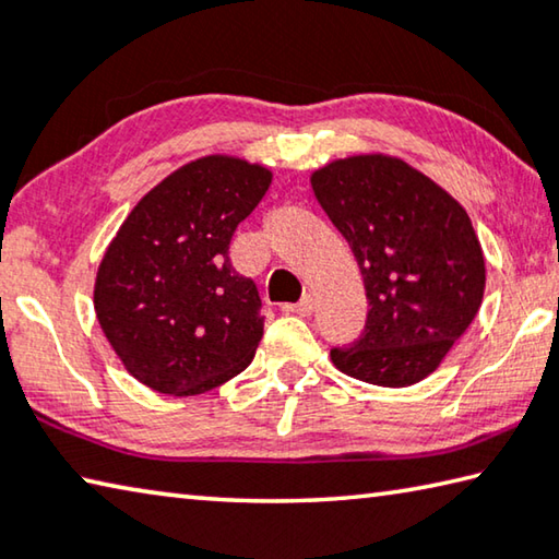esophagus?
Returning a JSON list of instances; mask_svg holds the SVG:
<instances>
[{
	"label": "esophagus",
	"mask_w": 559,
	"mask_h": 559,
	"mask_svg": "<svg viewBox=\"0 0 559 559\" xmlns=\"http://www.w3.org/2000/svg\"><path fill=\"white\" fill-rule=\"evenodd\" d=\"M313 298L310 296H302L298 302H286V306H283V310H286V313H296V316H310L313 313Z\"/></svg>",
	"instance_id": "esophagus-1"
}]
</instances>
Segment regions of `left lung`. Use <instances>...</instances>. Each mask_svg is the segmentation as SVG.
<instances>
[{
  "label": "left lung",
  "instance_id": "1",
  "mask_svg": "<svg viewBox=\"0 0 559 559\" xmlns=\"http://www.w3.org/2000/svg\"><path fill=\"white\" fill-rule=\"evenodd\" d=\"M310 185L355 253L370 306L355 343L330 349L333 365L380 386L424 380L484 300V251L466 210L386 155L335 159Z\"/></svg>",
  "mask_w": 559,
  "mask_h": 559
}]
</instances>
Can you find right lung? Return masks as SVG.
Instances as JSON below:
<instances>
[{
	"mask_svg": "<svg viewBox=\"0 0 559 559\" xmlns=\"http://www.w3.org/2000/svg\"><path fill=\"white\" fill-rule=\"evenodd\" d=\"M271 173L210 155L138 202L100 261L93 306L126 370L159 394L192 396L243 372L263 335L259 288L229 243Z\"/></svg>",
	"mask_w": 559,
	"mask_h": 559,
	"instance_id": "add662e5",
	"label": "right lung"
}]
</instances>
